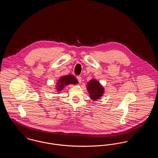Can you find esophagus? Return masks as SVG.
<instances>
[{
	"instance_id": "esophagus-1",
	"label": "esophagus",
	"mask_w": 158,
	"mask_h": 158,
	"mask_svg": "<svg viewBox=\"0 0 158 158\" xmlns=\"http://www.w3.org/2000/svg\"><path fill=\"white\" fill-rule=\"evenodd\" d=\"M77 79L79 81V82L81 83L82 82V77L80 76H77Z\"/></svg>"
}]
</instances>
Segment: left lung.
Returning <instances> with one entry per match:
<instances>
[{
    "label": "left lung",
    "mask_w": 158,
    "mask_h": 158,
    "mask_svg": "<svg viewBox=\"0 0 158 158\" xmlns=\"http://www.w3.org/2000/svg\"><path fill=\"white\" fill-rule=\"evenodd\" d=\"M86 87L90 95V98L93 101H97L99 99L104 93V87L95 79L89 81L88 82Z\"/></svg>",
    "instance_id": "8db88e82"
}]
</instances>
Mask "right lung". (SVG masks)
<instances>
[{"label": "right lung", "mask_w": 158, "mask_h": 158, "mask_svg": "<svg viewBox=\"0 0 158 158\" xmlns=\"http://www.w3.org/2000/svg\"><path fill=\"white\" fill-rule=\"evenodd\" d=\"M78 81L73 75H68L61 77L56 84V89L58 92H60L63 89L64 86L70 84H77Z\"/></svg>", "instance_id": "obj_1"}]
</instances>
